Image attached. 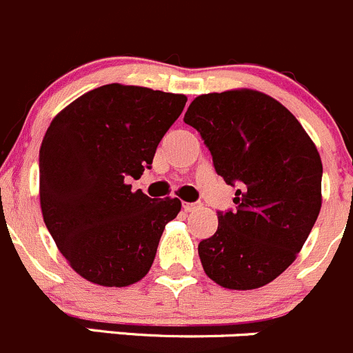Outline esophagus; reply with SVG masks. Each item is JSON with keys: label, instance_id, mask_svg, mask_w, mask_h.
I'll use <instances>...</instances> for the list:
<instances>
[{"label": "esophagus", "instance_id": "esophagus-1", "mask_svg": "<svg viewBox=\"0 0 353 353\" xmlns=\"http://www.w3.org/2000/svg\"><path fill=\"white\" fill-rule=\"evenodd\" d=\"M183 208L186 212H196L201 208V203H183Z\"/></svg>", "mask_w": 353, "mask_h": 353}]
</instances>
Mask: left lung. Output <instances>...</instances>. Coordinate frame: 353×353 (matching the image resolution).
<instances>
[{
    "mask_svg": "<svg viewBox=\"0 0 353 353\" xmlns=\"http://www.w3.org/2000/svg\"><path fill=\"white\" fill-rule=\"evenodd\" d=\"M184 122L200 132L215 172L236 186L198 245L203 271L228 290L265 286L293 263L319 215L323 162L295 115L253 90L194 98Z\"/></svg>",
    "mask_w": 353,
    "mask_h": 353,
    "instance_id": "left-lung-1",
    "label": "left lung"
}]
</instances>
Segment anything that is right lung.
<instances>
[{"label": "right lung", "instance_id": "obj_1", "mask_svg": "<svg viewBox=\"0 0 353 353\" xmlns=\"http://www.w3.org/2000/svg\"><path fill=\"white\" fill-rule=\"evenodd\" d=\"M188 98L141 85L107 84L51 121L39 150L44 224L70 268L100 286H129L148 274L177 198L131 191L152 169L157 146Z\"/></svg>", "mask_w": 353, "mask_h": 353}]
</instances>
